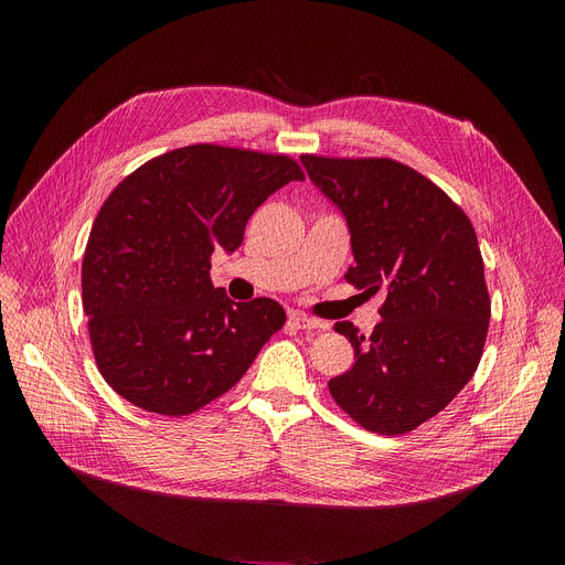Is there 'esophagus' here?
<instances>
[{
  "label": "esophagus",
  "instance_id": "34e87169",
  "mask_svg": "<svg viewBox=\"0 0 565 565\" xmlns=\"http://www.w3.org/2000/svg\"><path fill=\"white\" fill-rule=\"evenodd\" d=\"M288 320H290L298 330H324V328H328V324H324V322H320V320H316V318H309V316L302 313V311H290V313H288Z\"/></svg>",
  "mask_w": 565,
  "mask_h": 565
}]
</instances>
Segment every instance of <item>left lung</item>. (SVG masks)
Instances as JSON below:
<instances>
[{"label":"left lung","instance_id":"8db88e82","mask_svg":"<svg viewBox=\"0 0 565 565\" xmlns=\"http://www.w3.org/2000/svg\"><path fill=\"white\" fill-rule=\"evenodd\" d=\"M300 160L345 217L354 256L345 279L371 295L387 290L371 337L334 324L354 364L330 380V394L371 433L414 430L481 362L490 298L477 233L433 181L396 160Z\"/></svg>","mask_w":565,"mask_h":565}]
</instances>
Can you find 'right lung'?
<instances>
[{
    "label": "right lung",
    "instance_id": "1",
    "mask_svg": "<svg viewBox=\"0 0 565 565\" xmlns=\"http://www.w3.org/2000/svg\"><path fill=\"white\" fill-rule=\"evenodd\" d=\"M298 162L194 143L148 160L103 203L82 260V307L109 387L164 417L226 394L286 311L270 298L233 302L211 281V256L243 245L256 207Z\"/></svg>",
    "mask_w": 565,
    "mask_h": 565
}]
</instances>
